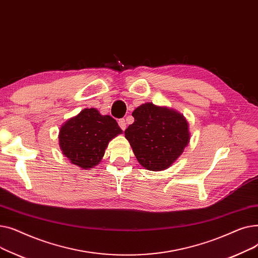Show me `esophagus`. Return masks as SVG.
Returning <instances> with one entry per match:
<instances>
[{
    "mask_svg": "<svg viewBox=\"0 0 258 258\" xmlns=\"http://www.w3.org/2000/svg\"><path fill=\"white\" fill-rule=\"evenodd\" d=\"M118 124H119V126H120V128H121L122 131H124V130L126 128V122H125L124 119H119Z\"/></svg>",
    "mask_w": 258,
    "mask_h": 258,
    "instance_id": "esophagus-1",
    "label": "esophagus"
}]
</instances>
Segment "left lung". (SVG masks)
Listing matches in <instances>:
<instances>
[{
  "mask_svg": "<svg viewBox=\"0 0 258 258\" xmlns=\"http://www.w3.org/2000/svg\"><path fill=\"white\" fill-rule=\"evenodd\" d=\"M132 115L135 121L124 134L139 163L148 170L169 167L189 142L186 119L153 103L140 105Z\"/></svg>",
  "mask_w": 258,
  "mask_h": 258,
  "instance_id": "left-lung-1",
  "label": "left lung"
}]
</instances>
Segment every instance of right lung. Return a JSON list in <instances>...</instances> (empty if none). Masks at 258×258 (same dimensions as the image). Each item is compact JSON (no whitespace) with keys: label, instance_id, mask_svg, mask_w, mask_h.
Wrapping results in <instances>:
<instances>
[{"label":"right lung","instance_id":"right-lung-1","mask_svg":"<svg viewBox=\"0 0 258 258\" xmlns=\"http://www.w3.org/2000/svg\"><path fill=\"white\" fill-rule=\"evenodd\" d=\"M120 133L114 118L102 116L95 108H85L60 127L59 145L71 163L88 169L99 163L108 141Z\"/></svg>","mask_w":258,"mask_h":258}]
</instances>
